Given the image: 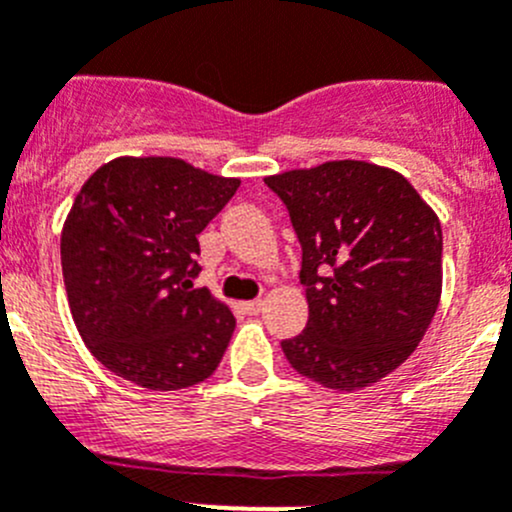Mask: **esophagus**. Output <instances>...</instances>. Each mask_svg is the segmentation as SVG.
Returning a JSON list of instances; mask_svg holds the SVG:
<instances>
[{"label": "esophagus", "mask_w": 512, "mask_h": 512, "mask_svg": "<svg viewBox=\"0 0 512 512\" xmlns=\"http://www.w3.org/2000/svg\"><path fill=\"white\" fill-rule=\"evenodd\" d=\"M262 307H265V300H250V302H245V312H250V315H260Z\"/></svg>", "instance_id": "esophagus-1"}]
</instances>
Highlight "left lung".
I'll return each mask as SVG.
<instances>
[{"mask_svg":"<svg viewBox=\"0 0 512 512\" xmlns=\"http://www.w3.org/2000/svg\"><path fill=\"white\" fill-rule=\"evenodd\" d=\"M302 247L305 330L287 362L330 390H360L403 365L443 290V230L413 185L360 160L265 177Z\"/></svg>","mask_w":512,"mask_h":512,"instance_id":"8db88e82","label":"left lung"}]
</instances>
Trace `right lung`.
Listing matches in <instances>:
<instances>
[{
    "label": "right lung",
    "instance_id": "1",
    "mask_svg": "<svg viewBox=\"0 0 512 512\" xmlns=\"http://www.w3.org/2000/svg\"><path fill=\"white\" fill-rule=\"evenodd\" d=\"M235 177L177 157H117L82 185L62 230V275L84 345L147 390H182L220 365L235 315L195 287L197 235Z\"/></svg>",
    "mask_w": 512,
    "mask_h": 512
}]
</instances>
